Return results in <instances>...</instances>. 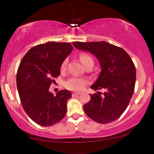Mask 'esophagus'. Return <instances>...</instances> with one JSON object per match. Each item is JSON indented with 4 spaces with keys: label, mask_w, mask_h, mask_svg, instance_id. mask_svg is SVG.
<instances>
[{
    "label": "esophagus",
    "mask_w": 154,
    "mask_h": 154,
    "mask_svg": "<svg viewBox=\"0 0 154 154\" xmlns=\"http://www.w3.org/2000/svg\"><path fill=\"white\" fill-rule=\"evenodd\" d=\"M79 94H80L79 92H73L72 96L73 97H76V96H79Z\"/></svg>",
    "instance_id": "obj_1"
}]
</instances>
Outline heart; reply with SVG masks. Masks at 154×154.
<instances>
[{"instance_id":"b5f03b06","label":"heart","mask_w":154,"mask_h":154,"mask_svg":"<svg viewBox=\"0 0 154 154\" xmlns=\"http://www.w3.org/2000/svg\"><path fill=\"white\" fill-rule=\"evenodd\" d=\"M80 60H81L82 64H83V66L86 63L90 62V61H93L91 57L87 54H81L80 55ZM66 61L65 60L62 63V66H61L62 69H64L65 66H66ZM87 83L88 81L85 79L79 77H72L66 82V87L68 89L73 90V91H81V90H83L85 88Z\"/></svg>"}]
</instances>
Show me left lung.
<instances>
[{
	"mask_svg": "<svg viewBox=\"0 0 154 154\" xmlns=\"http://www.w3.org/2000/svg\"><path fill=\"white\" fill-rule=\"evenodd\" d=\"M77 49L94 54L100 62L101 72L91 89H105L90 94V100L83 106L88 117L99 123H109L119 119L127 109L134 93L136 69L125 50L105 41L73 42Z\"/></svg>",
	"mask_w": 154,
	"mask_h": 154,
	"instance_id": "8db88e82",
	"label": "left lung"
}]
</instances>
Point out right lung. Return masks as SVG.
I'll list each match as a JSON object with an SVG mask.
<instances>
[{
    "mask_svg": "<svg viewBox=\"0 0 154 154\" xmlns=\"http://www.w3.org/2000/svg\"><path fill=\"white\" fill-rule=\"evenodd\" d=\"M72 50L70 43L48 42L31 48L21 61L17 73L21 103L26 114L40 125H54L66 115L71 92L62 90L54 96L49 88Z\"/></svg>",
    "mask_w": 154,
    "mask_h": 154,
    "instance_id": "obj_1",
    "label": "right lung"
}]
</instances>
